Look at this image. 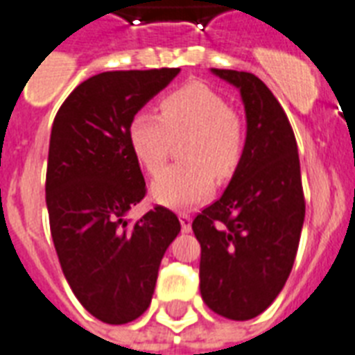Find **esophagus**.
<instances>
[{
	"label": "esophagus",
	"instance_id": "obj_1",
	"mask_svg": "<svg viewBox=\"0 0 355 355\" xmlns=\"http://www.w3.org/2000/svg\"><path fill=\"white\" fill-rule=\"evenodd\" d=\"M180 222H181V230L183 232H191V227H192V218L189 213H180Z\"/></svg>",
	"mask_w": 355,
	"mask_h": 355
}]
</instances>
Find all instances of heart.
Listing matches in <instances>:
<instances>
[{
    "mask_svg": "<svg viewBox=\"0 0 355 355\" xmlns=\"http://www.w3.org/2000/svg\"><path fill=\"white\" fill-rule=\"evenodd\" d=\"M159 109L161 116L140 111L131 118L129 144L140 164L157 174L174 139L187 137L181 146L187 163L161 172L152 183V194L166 207H192L213 194L215 175L227 180L235 172L243 153V125L227 101L203 83L172 90Z\"/></svg>",
    "mask_w": 355,
    "mask_h": 355,
    "instance_id": "heart-1",
    "label": "heart"
}]
</instances>
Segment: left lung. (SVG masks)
I'll return each mask as SVG.
<instances>
[{"mask_svg":"<svg viewBox=\"0 0 355 355\" xmlns=\"http://www.w3.org/2000/svg\"><path fill=\"white\" fill-rule=\"evenodd\" d=\"M211 72L241 92L246 142L224 194L192 220L200 293L216 315L250 320L276 300L295 265L306 216L300 159L289 118L257 76Z\"/></svg>","mask_w":355,"mask_h":355,"instance_id":"1","label":"left lung"}]
</instances>
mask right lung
<instances>
[{
	"mask_svg": "<svg viewBox=\"0 0 355 355\" xmlns=\"http://www.w3.org/2000/svg\"><path fill=\"white\" fill-rule=\"evenodd\" d=\"M178 73H98L73 89L53 120L46 172L51 239L76 298L105 324H128L146 311L161 259L181 230L161 205L125 220L146 196L129 122Z\"/></svg>",
	"mask_w": 355,
	"mask_h": 355,
	"instance_id": "right-lung-1",
	"label": "right lung"
}]
</instances>
